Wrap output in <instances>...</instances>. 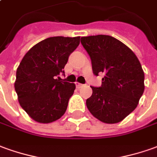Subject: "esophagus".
<instances>
[{"instance_id": "1", "label": "esophagus", "mask_w": 157, "mask_h": 157, "mask_svg": "<svg viewBox=\"0 0 157 157\" xmlns=\"http://www.w3.org/2000/svg\"><path fill=\"white\" fill-rule=\"evenodd\" d=\"M75 86H76L77 88H80V87H82V86H83V84H82V83H79V82H75Z\"/></svg>"}]
</instances>
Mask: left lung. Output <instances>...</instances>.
<instances>
[{"label": "left lung", "instance_id": "1", "mask_svg": "<svg viewBox=\"0 0 157 157\" xmlns=\"http://www.w3.org/2000/svg\"><path fill=\"white\" fill-rule=\"evenodd\" d=\"M95 75L104 73L100 86H91L86 99L91 114L105 123H117L132 112L144 90V74L138 58L121 41L110 36L81 38Z\"/></svg>", "mask_w": 157, "mask_h": 157}]
</instances>
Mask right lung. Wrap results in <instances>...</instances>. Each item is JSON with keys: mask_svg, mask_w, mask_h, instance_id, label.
I'll list each match as a JSON object with an SVG mask.
<instances>
[{"mask_svg": "<svg viewBox=\"0 0 157 157\" xmlns=\"http://www.w3.org/2000/svg\"><path fill=\"white\" fill-rule=\"evenodd\" d=\"M80 44V36L47 38L30 48L17 69L15 91L25 112L36 121L59 119L74 94V83L59 77L69 57Z\"/></svg>", "mask_w": 157, "mask_h": 157, "instance_id": "obj_1", "label": "right lung"}]
</instances>
